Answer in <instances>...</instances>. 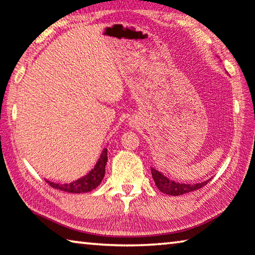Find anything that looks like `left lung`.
Wrapping results in <instances>:
<instances>
[{
	"label": "left lung",
	"mask_w": 255,
	"mask_h": 255,
	"mask_svg": "<svg viewBox=\"0 0 255 255\" xmlns=\"http://www.w3.org/2000/svg\"><path fill=\"white\" fill-rule=\"evenodd\" d=\"M151 172H152V177L153 179H154L156 187L159 188V191L168 194V195H173V196H178V195H183V194H186V193L194 192L196 191V189L202 188L203 186H205L209 183V180H205L203 183H199V184L176 183V181H172L169 178H167L163 173L157 171L154 168H151Z\"/></svg>",
	"instance_id": "obj_1"
}]
</instances>
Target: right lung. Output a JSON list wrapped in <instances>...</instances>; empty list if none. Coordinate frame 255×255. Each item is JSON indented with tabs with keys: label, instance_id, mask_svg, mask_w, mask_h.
I'll use <instances>...</instances> for the list:
<instances>
[{
	"label": "right lung",
	"instance_id": "1",
	"mask_svg": "<svg viewBox=\"0 0 255 255\" xmlns=\"http://www.w3.org/2000/svg\"><path fill=\"white\" fill-rule=\"evenodd\" d=\"M108 161V149L104 148L102 154L100 155V159L96 162L95 167L87 173L86 176L77 179L72 183L68 184H55L52 181L46 180V183L55 189L67 192V193H87L98 187L102 181L104 173H106V164Z\"/></svg>",
	"mask_w": 255,
	"mask_h": 255
}]
</instances>
